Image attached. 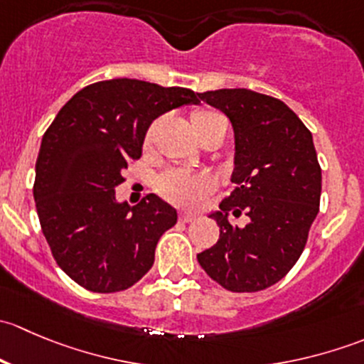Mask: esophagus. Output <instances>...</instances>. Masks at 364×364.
<instances>
[{
    "instance_id": "obj_1",
    "label": "esophagus",
    "mask_w": 364,
    "mask_h": 364,
    "mask_svg": "<svg viewBox=\"0 0 364 364\" xmlns=\"http://www.w3.org/2000/svg\"><path fill=\"white\" fill-rule=\"evenodd\" d=\"M196 220H197V216L192 215V213H181V215H179V222H183V223L196 222Z\"/></svg>"
}]
</instances>
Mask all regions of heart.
<instances>
[{
	"label": "heart",
	"instance_id": "1",
	"mask_svg": "<svg viewBox=\"0 0 364 364\" xmlns=\"http://www.w3.org/2000/svg\"><path fill=\"white\" fill-rule=\"evenodd\" d=\"M190 123H192L193 132L199 135L200 141H204L209 135L216 134V132L227 130L225 117L220 112L213 111V109H196L190 114ZM156 127L159 123H153L148 128L144 137V146L149 148L155 139ZM215 188V178L211 174H190V172L183 171H171L164 174L156 183V190L165 200L168 203L181 205V208H196L197 204L203 200V197L208 192Z\"/></svg>",
	"mask_w": 364,
	"mask_h": 364
}]
</instances>
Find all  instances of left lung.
Instances as JSON below:
<instances>
[{"label":"left lung","mask_w":364,"mask_h":364,"mask_svg":"<svg viewBox=\"0 0 364 364\" xmlns=\"http://www.w3.org/2000/svg\"><path fill=\"white\" fill-rule=\"evenodd\" d=\"M199 98L232 123L236 188L211 215L220 227L218 241L197 260L227 291H264L292 269L318 213L322 174L311 132L269 95L216 90ZM229 212L247 214L249 223L230 226Z\"/></svg>","instance_id":"1"}]
</instances>
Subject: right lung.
Wrapping results in <instances>:
<instances>
[{"label": "right lung", "mask_w": 364, "mask_h": 364, "mask_svg": "<svg viewBox=\"0 0 364 364\" xmlns=\"http://www.w3.org/2000/svg\"><path fill=\"white\" fill-rule=\"evenodd\" d=\"M199 93L137 79L100 80L73 95L43 134L36 159L40 227L58 266L80 287L111 294L137 284L155 262L176 209L149 193L117 204L121 171L142 155L149 124Z\"/></svg>", "instance_id": "add662e5"}]
</instances>
